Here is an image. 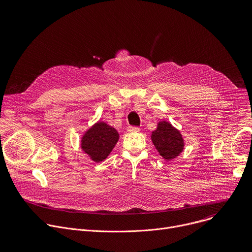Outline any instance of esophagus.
<instances>
[{"label": "esophagus", "mask_w": 252, "mask_h": 252, "mask_svg": "<svg viewBox=\"0 0 252 252\" xmlns=\"http://www.w3.org/2000/svg\"><path fill=\"white\" fill-rule=\"evenodd\" d=\"M127 131L128 132H136V131H139V127H137V126H128Z\"/></svg>", "instance_id": "esophagus-1"}]
</instances>
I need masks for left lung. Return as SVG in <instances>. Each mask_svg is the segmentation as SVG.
<instances>
[{
    "label": "left lung",
    "mask_w": 252,
    "mask_h": 252,
    "mask_svg": "<svg viewBox=\"0 0 252 252\" xmlns=\"http://www.w3.org/2000/svg\"><path fill=\"white\" fill-rule=\"evenodd\" d=\"M152 140L159 155L166 160L175 158L184 151L185 142L181 131L165 121L158 124L157 129L152 132Z\"/></svg>",
    "instance_id": "obj_1"
}]
</instances>
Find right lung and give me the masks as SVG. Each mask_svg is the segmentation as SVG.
Returning a JSON list of instances; mask_svg holds the SVG:
<instances>
[{"instance_id":"add662e5","label":"right lung","mask_w":252,"mask_h":252,"mask_svg":"<svg viewBox=\"0 0 252 252\" xmlns=\"http://www.w3.org/2000/svg\"><path fill=\"white\" fill-rule=\"evenodd\" d=\"M119 137V132L115 127L103 122H97L83 135L81 148L92 160L99 162L109 157Z\"/></svg>"}]
</instances>
